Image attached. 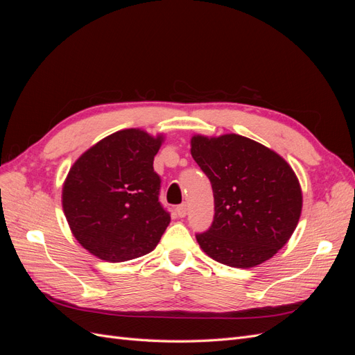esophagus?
Returning <instances> with one entry per match:
<instances>
[{
  "mask_svg": "<svg viewBox=\"0 0 355 355\" xmlns=\"http://www.w3.org/2000/svg\"><path fill=\"white\" fill-rule=\"evenodd\" d=\"M187 211H188L187 202H182L180 206H178V207H176V213H178V216H179V218H185V216H187Z\"/></svg>",
  "mask_w": 355,
  "mask_h": 355,
  "instance_id": "esophagus-1",
  "label": "esophagus"
}]
</instances>
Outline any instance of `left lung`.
<instances>
[{"instance_id": "1", "label": "left lung", "mask_w": 355, "mask_h": 355, "mask_svg": "<svg viewBox=\"0 0 355 355\" xmlns=\"http://www.w3.org/2000/svg\"><path fill=\"white\" fill-rule=\"evenodd\" d=\"M191 154L209 178L214 216L197 232L211 259L252 268L272 257L293 234L302 192L295 171L271 149L240 135L194 136Z\"/></svg>"}]
</instances>
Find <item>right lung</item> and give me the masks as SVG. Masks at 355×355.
Returning <instances> with one entry per match:
<instances>
[{"label": "right lung", "mask_w": 355, "mask_h": 355, "mask_svg": "<svg viewBox=\"0 0 355 355\" xmlns=\"http://www.w3.org/2000/svg\"><path fill=\"white\" fill-rule=\"evenodd\" d=\"M159 145L161 137L128 128L102 139L69 170L62 192L67 220L84 249L106 262L153 252L168 227L154 170Z\"/></svg>", "instance_id": "right-lung-1"}]
</instances>
